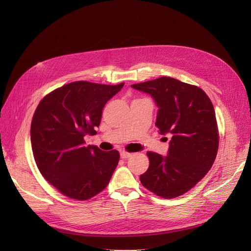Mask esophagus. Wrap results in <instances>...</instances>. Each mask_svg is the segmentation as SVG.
<instances>
[{"instance_id": "esophagus-1", "label": "esophagus", "mask_w": 251, "mask_h": 251, "mask_svg": "<svg viewBox=\"0 0 251 251\" xmlns=\"http://www.w3.org/2000/svg\"><path fill=\"white\" fill-rule=\"evenodd\" d=\"M120 155H121V157H122L123 160H126V159H128V157H130L131 155H132V153L127 152V151H121Z\"/></svg>"}]
</instances>
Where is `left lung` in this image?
Returning <instances> with one entry per match:
<instances>
[{"instance_id":"obj_1","label":"left lung","mask_w":251,"mask_h":251,"mask_svg":"<svg viewBox=\"0 0 251 251\" xmlns=\"http://www.w3.org/2000/svg\"><path fill=\"white\" fill-rule=\"evenodd\" d=\"M149 94L159 108L155 126L172 134L167 156L148 152L150 167L140 175L142 185L164 199L190 190L212 168L219 148L214 105L197 86L171 77L131 85Z\"/></svg>"}]
</instances>
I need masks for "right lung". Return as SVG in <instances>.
<instances>
[{"label":"right lung","mask_w":251,"mask_h":251,"mask_svg":"<svg viewBox=\"0 0 251 251\" xmlns=\"http://www.w3.org/2000/svg\"><path fill=\"white\" fill-rule=\"evenodd\" d=\"M123 85L75 81L37 105L30 128L34 161L45 179L70 199L89 200L111 180L120 154L86 146L84 136L97 134L104 104Z\"/></svg>","instance_id":"right-lung-1"}]
</instances>
